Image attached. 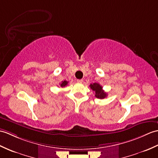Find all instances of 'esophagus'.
I'll list each match as a JSON object with an SVG mask.
<instances>
[{"label":"esophagus","instance_id":"34e87169","mask_svg":"<svg viewBox=\"0 0 158 158\" xmlns=\"http://www.w3.org/2000/svg\"><path fill=\"white\" fill-rule=\"evenodd\" d=\"M77 81L78 83H82L83 79H77Z\"/></svg>","mask_w":158,"mask_h":158}]
</instances>
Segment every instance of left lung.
<instances>
[{"label":"left lung","instance_id":"1","mask_svg":"<svg viewBox=\"0 0 158 158\" xmlns=\"http://www.w3.org/2000/svg\"><path fill=\"white\" fill-rule=\"evenodd\" d=\"M89 87L91 89H92L95 92V96L99 99H104L107 97V93L102 89V85H100L99 83H91L89 85Z\"/></svg>","mask_w":158,"mask_h":158}]
</instances>
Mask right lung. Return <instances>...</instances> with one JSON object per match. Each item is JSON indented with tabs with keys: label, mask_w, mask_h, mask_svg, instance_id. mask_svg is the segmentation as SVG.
I'll return each instance as SVG.
<instances>
[{
	"label": "right lung",
	"mask_w": 158,
	"mask_h": 158,
	"mask_svg": "<svg viewBox=\"0 0 158 158\" xmlns=\"http://www.w3.org/2000/svg\"><path fill=\"white\" fill-rule=\"evenodd\" d=\"M68 84V81H62L61 83L60 84V85L61 87H64L65 86H67Z\"/></svg>",
	"instance_id": "1"
}]
</instances>
